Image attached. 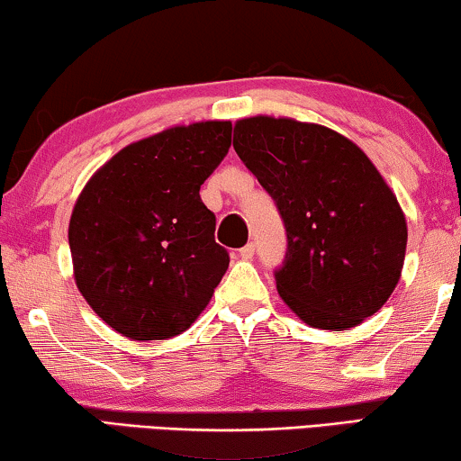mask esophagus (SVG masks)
<instances>
[{
    "label": "esophagus",
    "instance_id": "1",
    "mask_svg": "<svg viewBox=\"0 0 461 461\" xmlns=\"http://www.w3.org/2000/svg\"><path fill=\"white\" fill-rule=\"evenodd\" d=\"M254 251H256L254 243H248V245H245V248L239 249V256H241L243 260H251V258H254Z\"/></svg>",
    "mask_w": 461,
    "mask_h": 461
}]
</instances>
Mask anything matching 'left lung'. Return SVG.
<instances>
[{
    "instance_id": "obj_1",
    "label": "left lung",
    "mask_w": 461,
    "mask_h": 461,
    "mask_svg": "<svg viewBox=\"0 0 461 461\" xmlns=\"http://www.w3.org/2000/svg\"><path fill=\"white\" fill-rule=\"evenodd\" d=\"M232 147L285 222L275 276L295 317L346 331L380 311L401 279L407 220L363 149L325 125L270 115L235 122Z\"/></svg>"
}]
</instances>
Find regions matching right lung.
Returning a JSON list of instances; mask_svg holds the SVG:
<instances>
[{"mask_svg":"<svg viewBox=\"0 0 461 461\" xmlns=\"http://www.w3.org/2000/svg\"><path fill=\"white\" fill-rule=\"evenodd\" d=\"M230 122L174 125L123 147L81 188L68 222L73 276L92 311L147 342L186 331L229 268L199 188L230 147Z\"/></svg>","mask_w":461,"mask_h":461,"instance_id":"add662e5","label":"right lung"}]
</instances>
